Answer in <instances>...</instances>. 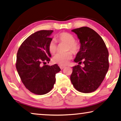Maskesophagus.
I'll list each match as a JSON object with an SVG mask.
<instances>
[{
  "mask_svg": "<svg viewBox=\"0 0 121 121\" xmlns=\"http://www.w3.org/2000/svg\"><path fill=\"white\" fill-rule=\"evenodd\" d=\"M60 68L62 70L63 69H64L65 68V66H60Z\"/></svg>",
  "mask_w": 121,
  "mask_h": 121,
  "instance_id": "esophagus-1",
  "label": "esophagus"
}]
</instances>
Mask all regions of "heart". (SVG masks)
Listing matches in <instances>:
<instances>
[{
  "mask_svg": "<svg viewBox=\"0 0 121 121\" xmlns=\"http://www.w3.org/2000/svg\"><path fill=\"white\" fill-rule=\"evenodd\" d=\"M57 41L64 42L67 43L66 50H70L73 53L76 54L80 49V44L75 41L74 36L68 32H62L59 33L56 36ZM48 50L52 54H53L57 51V44L55 40H51L48 44ZM72 58V53L70 51L64 53H57L53 58V62L55 64L64 66L68 64Z\"/></svg>",
  "mask_w": 121,
  "mask_h": 121,
  "instance_id": "b5f03b06",
  "label": "heart"
}]
</instances>
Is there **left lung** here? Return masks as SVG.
I'll return each instance as SVG.
<instances>
[{"mask_svg": "<svg viewBox=\"0 0 121 121\" xmlns=\"http://www.w3.org/2000/svg\"><path fill=\"white\" fill-rule=\"evenodd\" d=\"M80 40V51L74 62L81 64L73 67L70 80L78 91L89 93L95 91L104 80L109 69V53L102 38L88 27L72 30Z\"/></svg>", "mask_w": 121, "mask_h": 121, "instance_id": "obj_1", "label": "left lung"}]
</instances>
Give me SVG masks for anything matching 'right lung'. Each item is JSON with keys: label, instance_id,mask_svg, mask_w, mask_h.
<instances>
[{"label": "right lung", "instance_id": "add662e5", "mask_svg": "<svg viewBox=\"0 0 121 121\" xmlns=\"http://www.w3.org/2000/svg\"><path fill=\"white\" fill-rule=\"evenodd\" d=\"M52 30H41L23 42L17 55L16 68L22 82L28 91L37 95L50 91L55 82V75L61 70L57 64L43 65L50 61L48 44Z\"/></svg>", "mask_w": 121, "mask_h": 121}]
</instances>
